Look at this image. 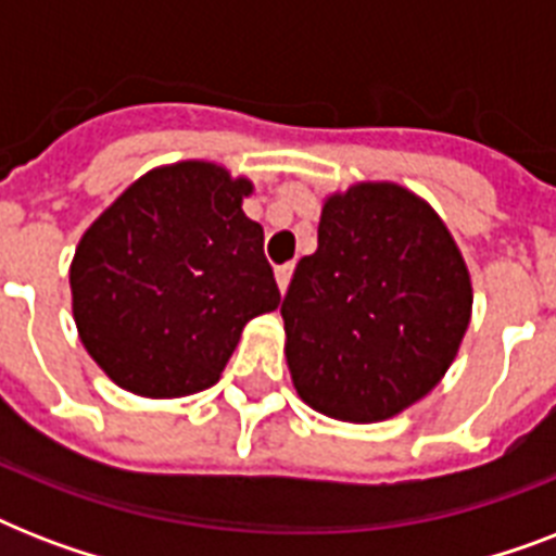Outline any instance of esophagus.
Instances as JSON below:
<instances>
[{
    "instance_id": "obj_1",
    "label": "esophagus",
    "mask_w": 556,
    "mask_h": 556,
    "mask_svg": "<svg viewBox=\"0 0 556 556\" xmlns=\"http://www.w3.org/2000/svg\"><path fill=\"white\" fill-rule=\"evenodd\" d=\"M291 274H294V265H279V268H277V286H279V291H288Z\"/></svg>"
}]
</instances>
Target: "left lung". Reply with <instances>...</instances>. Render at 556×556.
<instances>
[{"label": "left lung", "mask_w": 556, "mask_h": 556, "mask_svg": "<svg viewBox=\"0 0 556 556\" xmlns=\"http://www.w3.org/2000/svg\"><path fill=\"white\" fill-rule=\"evenodd\" d=\"M470 305L465 260L430 204L397 185L349 187L323 204L317 251L279 308L296 392L340 421L392 418L453 364Z\"/></svg>", "instance_id": "obj_1"}]
</instances>
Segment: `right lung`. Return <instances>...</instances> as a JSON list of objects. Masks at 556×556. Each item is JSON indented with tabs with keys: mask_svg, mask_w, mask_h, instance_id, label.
<instances>
[{
	"mask_svg": "<svg viewBox=\"0 0 556 556\" xmlns=\"http://www.w3.org/2000/svg\"><path fill=\"white\" fill-rule=\"evenodd\" d=\"M251 181L204 161L138 178L83 233L72 262L80 340L117 387L181 397L213 387L244 323L274 312Z\"/></svg>",
	"mask_w": 556,
	"mask_h": 556,
	"instance_id": "right-lung-1",
	"label": "right lung"
}]
</instances>
